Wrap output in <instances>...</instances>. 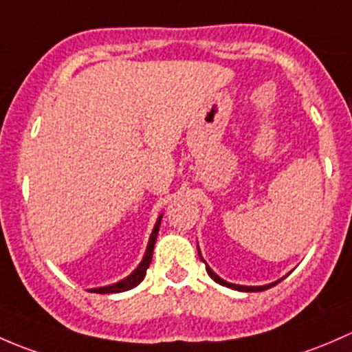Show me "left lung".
<instances>
[{"label": "left lung", "instance_id": "8db88e82", "mask_svg": "<svg viewBox=\"0 0 352 352\" xmlns=\"http://www.w3.org/2000/svg\"><path fill=\"white\" fill-rule=\"evenodd\" d=\"M198 254H200V251H198ZM200 257H201V254H200ZM201 259H203V257H201ZM206 273L210 274V278H212V280L215 281V283H219V285H222V286H227V288H232V289H237V292H263V289H267V288H271V286L280 283V281H274V283L264 285V286H242V285H234V283H229V281L222 280V278H220L219 274L213 273V271L210 270L208 266H206Z\"/></svg>", "mask_w": 352, "mask_h": 352}]
</instances>
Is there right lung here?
Wrapping results in <instances>:
<instances>
[{"instance_id":"add662e5","label":"right lung","mask_w":352,"mask_h":352,"mask_svg":"<svg viewBox=\"0 0 352 352\" xmlns=\"http://www.w3.org/2000/svg\"><path fill=\"white\" fill-rule=\"evenodd\" d=\"M161 219H162V215L159 217L157 222H155L154 230H152V234H151V237H149V244H147L146 254H144V259L140 261V264H139V266H137V270L133 271L132 274H129V276H126L125 280L118 281V283L108 285V286H101V288H91V289H89V292H91V293H120V292H126V289L135 288V286L139 285L140 281L144 280V278H146L147 267H149V264H151V261H152V252H154L155 239H157V234H159V226H161Z\"/></svg>"}]
</instances>
